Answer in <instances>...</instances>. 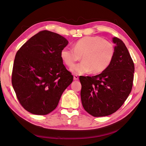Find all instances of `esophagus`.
<instances>
[{"label": "esophagus", "mask_w": 146, "mask_h": 146, "mask_svg": "<svg viewBox=\"0 0 146 146\" xmlns=\"http://www.w3.org/2000/svg\"><path fill=\"white\" fill-rule=\"evenodd\" d=\"M73 79H74V80H78V79H79L78 76V75H76V74H74V75L73 76Z\"/></svg>", "instance_id": "obj_1"}]
</instances>
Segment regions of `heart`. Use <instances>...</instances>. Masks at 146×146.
Returning a JSON list of instances; mask_svg holds the SVG:
<instances>
[{"mask_svg":"<svg viewBox=\"0 0 146 146\" xmlns=\"http://www.w3.org/2000/svg\"><path fill=\"white\" fill-rule=\"evenodd\" d=\"M73 49L64 48L60 56L65 64L72 67L82 56L83 61L72 67L75 74L92 73L96 74L105 71L109 67L115 54L114 45L110 41L98 36L82 38L73 45Z\"/></svg>","mask_w":146,"mask_h":146,"instance_id":"obj_1","label":"heart"}]
</instances>
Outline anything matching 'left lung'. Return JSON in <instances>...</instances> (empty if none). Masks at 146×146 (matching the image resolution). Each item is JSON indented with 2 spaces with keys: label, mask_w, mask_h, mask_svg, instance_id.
Wrapping results in <instances>:
<instances>
[{
  "label": "left lung",
  "mask_w": 146,
  "mask_h": 146,
  "mask_svg": "<svg viewBox=\"0 0 146 146\" xmlns=\"http://www.w3.org/2000/svg\"><path fill=\"white\" fill-rule=\"evenodd\" d=\"M115 54L111 63L101 74L79 78L82 85L81 101L85 110L95 117L116 112L131 92L134 64L125 44L112 38Z\"/></svg>",
  "instance_id": "obj_1"
}]
</instances>
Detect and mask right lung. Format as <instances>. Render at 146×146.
<instances>
[{
  "instance_id": "right-lung-1",
  "label": "right lung",
  "mask_w": 146,
  "mask_h": 146,
  "mask_svg": "<svg viewBox=\"0 0 146 146\" xmlns=\"http://www.w3.org/2000/svg\"><path fill=\"white\" fill-rule=\"evenodd\" d=\"M68 43L64 37L44 30L17 51L12 84L19 103L27 111L40 115L50 113L73 82V76L60 56Z\"/></svg>"
}]
</instances>
